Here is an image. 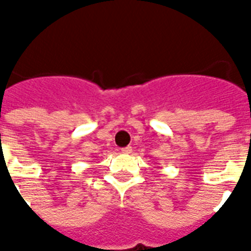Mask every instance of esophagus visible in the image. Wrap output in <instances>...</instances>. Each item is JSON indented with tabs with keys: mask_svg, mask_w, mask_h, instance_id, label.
<instances>
[{
	"mask_svg": "<svg viewBox=\"0 0 251 251\" xmlns=\"http://www.w3.org/2000/svg\"><path fill=\"white\" fill-rule=\"evenodd\" d=\"M131 151H133V149H131L130 146H127V147H124V149L121 150L122 153H131Z\"/></svg>",
	"mask_w": 251,
	"mask_h": 251,
	"instance_id": "esophagus-1",
	"label": "esophagus"
}]
</instances>
